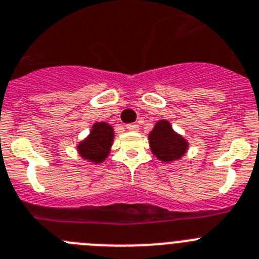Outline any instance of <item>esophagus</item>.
<instances>
[{
	"instance_id": "obj_1",
	"label": "esophagus",
	"mask_w": 259,
	"mask_h": 259,
	"mask_svg": "<svg viewBox=\"0 0 259 259\" xmlns=\"http://www.w3.org/2000/svg\"><path fill=\"white\" fill-rule=\"evenodd\" d=\"M126 129L129 130V132H138L139 130V126L137 124H127L126 125Z\"/></svg>"
}]
</instances>
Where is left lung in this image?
<instances>
[{"mask_svg":"<svg viewBox=\"0 0 259 259\" xmlns=\"http://www.w3.org/2000/svg\"><path fill=\"white\" fill-rule=\"evenodd\" d=\"M151 152L162 162H173L187 153V139L177 133L167 120H158L148 134Z\"/></svg>","mask_w":259,"mask_h":259,"instance_id":"left-lung-1","label":"left lung"}]
</instances>
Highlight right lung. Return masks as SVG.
I'll list each match as a JSON object with an SVG mask.
<instances>
[{"instance_id": "1", "label": "right lung", "mask_w": 259, "mask_h": 259, "mask_svg": "<svg viewBox=\"0 0 259 259\" xmlns=\"http://www.w3.org/2000/svg\"><path fill=\"white\" fill-rule=\"evenodd\" d=\"M113 139H115V130L111 125L104 121L94 122L89 135L78 142L76 150L81 158L90 164H102L111 153Z\"/></svg>"}]
</instances>
